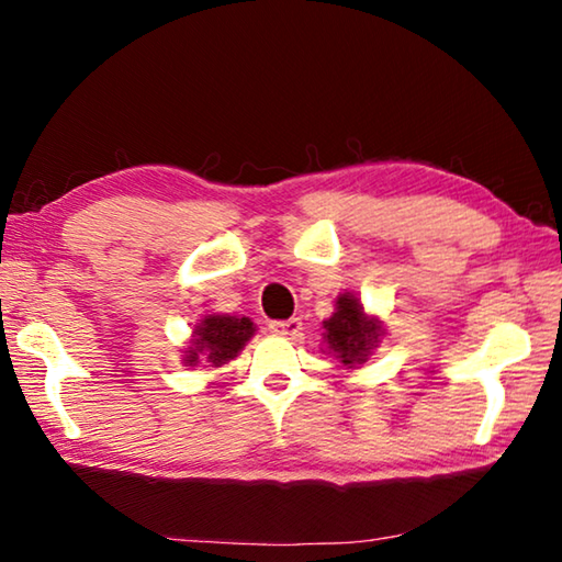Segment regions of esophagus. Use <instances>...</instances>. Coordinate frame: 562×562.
<instances>
[{"label":"esophagus","mask_w":562,"mask_h":562,"mask_svg":"<svg viewBox=\"0 0 562 562\" xmlns=\"http://www.w3.org/2000/svg\"><path fill=\"white\" fill-rule=\"evenodd\" d=\"M272 335L288 337V339H297L302 335V322L300 317H290V319H274L268 325Z\"/></svg>","instance_id":"obj_1"}]
</instances>
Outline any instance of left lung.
<instances>
[{"mask_svg":"<svg viewBox=\"0 0 562 562\" xmlns=\"http://www.w3.org/2000/svg\"><path fill=\"white\" fill-rule=\"evenodd\" d=\"M379 325L364 317L361 304L351 294H341L337 300V312L325 322V339L329 349L345 367L361 364L369 349L379 341Z\"/></svg>","mask_w":562,"mask_h":562,"instance_id":"1","label":"left lung"}]
</instances>
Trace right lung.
<instances>
[{
    "instance_id": "right-lung-1",
    "label": "right lung",
    "mask_w": 562,
    "mask_h": 562,
    "mask_svg": "<svg viewBox=\"0 0 562 562\" xmlns=\"http://www.w3.org/2000/svg\"><path fill=\"white\" fill-rule=\"evenodd\" d=\"M252 322L247 317H231V315H211L201 322L193 335L195 341L190 347L186 364H198V355H203V359L211 361V364L221 367L227 364V361L237 357V351L245 347V341L252 337Z\"/></svg>"
}]
</instances>
